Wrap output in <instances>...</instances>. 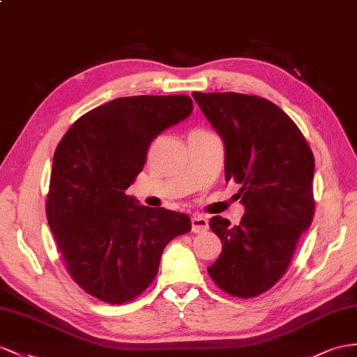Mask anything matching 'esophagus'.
Instances as JSON below:
<instances>
[{
  "instance_id": "esophagus-1",
  "label": "esophagus",
  "mask_w": 357,
  "mask_h": 357,
  "mask_svg": "<svg viewBox=\"0 0 357 357\" xmlns=\"http://www.w3.org/2000/svg\"><path fill=\"white\" fill-rule=\"evenodd\" d=\"M208 220L204 215H195L191 218V231L195 234H202L205 231H208Z\"/></svg>"
}]
</instances>
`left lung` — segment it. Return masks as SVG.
Listing matches in <instances>:
<instances>
[{"label":"left lung","mask_w":357,"mask_h":357,"mask_svg":"<svg viewBox=\"0 0 357 357\" xmlns=\"http://www.w3.org/2000/svg\"><path fill=\"white\" fill-rule=\"evenodd\" d=\"M193 98L222 137L225 179L241 185L245 208L238 226L220 215L209 220L223 243L209 278L227 294L257 297L285 274L312 223L314 155L297 125L268 99L234 91H193Z\"/></svg>","instance_id":"left-lung-1"}]
</instances>
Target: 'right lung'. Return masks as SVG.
<instances>
[{"label": "right lung", "mask_w": 357, "mask_h": 357, "mask_svg": "<svg viewBox=\"0 0 357 357\" xmlns=\"http://www.w3.org/2000/svg\"><path fill=\"white\" fill-rule=\"evenodd\" d=\"M191 112L185 95L117 98L81 116L54 153L51 232L70 278L105 303L140 296L157 276L164 248L191 231L187 214L139 205L125 193L155 137Z\"/></svg>", "instance_id": "1"}]
</instances>
